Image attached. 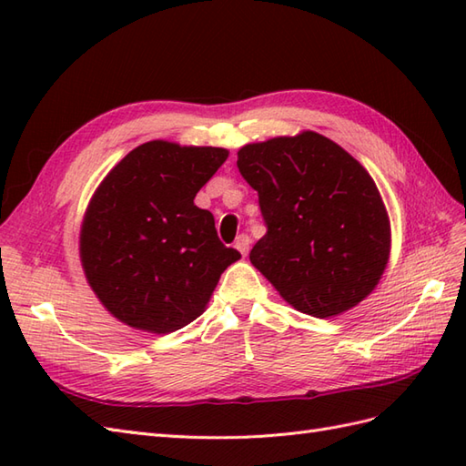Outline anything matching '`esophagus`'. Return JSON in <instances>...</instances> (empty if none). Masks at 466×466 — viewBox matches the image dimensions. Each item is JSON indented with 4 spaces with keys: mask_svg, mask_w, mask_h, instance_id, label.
Returning a JSON list of instances; mask_svg holds the SVG:
<instances>
[{
    "mask_svg": "<svg viewBox=\"0 0 466 466\" xmlns=\"http://www.w3.org/2000/svg\"><path fill=\"white\" fill-rule=\"evenodd\" d=\"M234 248L238 250L242 256L248 254V250H250V238H248V236L240 234L238 238H236V242H234Z\"/></svg>",
    "mask_w": 466,
    "mask_h": 466,
    "instance_id": "1",
    "label": "esophagus"
}]
</instances>
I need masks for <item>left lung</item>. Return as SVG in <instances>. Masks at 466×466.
Masks as SVG:
<instances>
[{"instance_id": "8db88e82", "label": "left lung", "mask_w": 466, "mask_h": 466, "mask_svg": "<svg viewBox=\"0 0 466 466\" xmlns=\"http://www.w3.org/2000/svg\"><path fill=\"white\" fill-rule=\"evenodd\" d=\"M236 164L268 226L250 262L286 302L330 319L376 289L390 256V220L359 160L306 130L246 144Z\"/></svg>"}]
</instances>
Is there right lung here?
Returning a JSON list of instances; mask_svg holds the SVG:
<instances>
[{"label": "right lung", "instance_id": "obj_1", "mask_svg": "<svg viewBox=\"0 0 466 466\" xmlns=\"http://www.w3.org/2000/svg\"><path fill=\"white\" fill-rule=\"evenodd\" d=\"M226 147L152 140L124 156L86 208L80 260L106 310L136 330L170 334L200 316L240 252L218 240L196 194Z\"/></svg>", "mask_w": 466, "mask_h": 466}]
</instances>
